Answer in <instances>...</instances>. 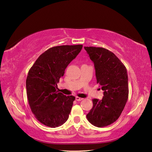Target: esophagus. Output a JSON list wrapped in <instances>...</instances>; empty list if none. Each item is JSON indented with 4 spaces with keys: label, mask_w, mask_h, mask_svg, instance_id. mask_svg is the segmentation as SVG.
I'll use <instances>...</instances> for the list:
<instances>
[{
    "label": "esophagus",
    "mask_w": 152,
    "mask_h": 152,
    "mask_svg": "<svg viewBox=\"0 0 152 152\" xmlns=\"http://www.w3.org/2000/svg\"><path fill=\"white\" fill-rule=\"evenodd\" d=\"M76 100L77 101H82V100H83V99L80 97H78V96H76Z\"/></svg>",
    "instance_id": "obj_1"
}]
</instances>
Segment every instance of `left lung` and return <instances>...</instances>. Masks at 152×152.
Returning a JSON list of instances; mask_svg holds the SVG:
<instances>
[{"label": "left lung", "instance_id": "8db88e82", "mask_svg": "<svg viewBox=\"0 0 152 152\" xmlns=\"http://www.w3.org/2000/svg\"><path fill=\"white\" fill-rule=\"evenodd\" d=\"M84 49L94 63L97 83L104 91L101 101L92 99L93 107L86 117L96 127H106L118 119L127 101V69L119 59L107 49L96 47H84Z\"/></svg>", "mask_w": 152, "mask_h": 152}]
</instances>
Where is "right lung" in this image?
I'll return each mask as SVG.
<instances>
[{
	"mask_svg": "<svg viewBox=\"0 0 152 152\" xmlns=\"http://www.w3.org/2000/svg\"><path fill=\"white\" fill-rule=\"evenodd\" d=\"M82 48V45H74L48 49L40 55L28 72V102L36 119L45 126L57 127L68 119L75 97L58 92L57 84Z\"/></svg>",
	"mask_w": 152,
	"mask_h": 152,
	"instance_id": "obj_1",
	"label": "right lung"
}]
</instances>
